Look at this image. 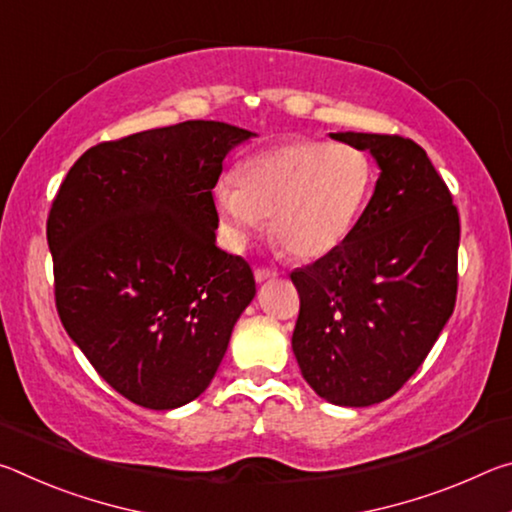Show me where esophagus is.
I'll list each match as a JSON object with an SVG mask.
<instances>
[{"label": "esophagus", "mask_w": 512, "mask_h": 512, "mask_svg": "<svg viewBox=\"0 0 512 512\" xmlns=\"http://www.w3.org/2000/svg\"><path fill=\"white\" fill-rule=\"evenodd\" d=\"M275 275H277L275 268H268V266H257V268H255V280H257V282L273 280Z\"/></svg>", "instance_id": "1"}]
</instances>
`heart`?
<instances>
[{
    "instance_id": "b5f03b06",
    "label": "heart",
    "mask_w": 512,
    "mask_h": 512,
    "mask_svg": "<svg viewBox=\"0 0 512 512\" xmlns=\"http://www.w3.org/2000/svg\"><path fill=\"white\" fill-rule=\"evenodd\" d=\"M232 178L235 187L216 185L214 207L235 244L271 219L282 253L316 259L350 235L368 203L372 164L350 144L293 137L248 155Z\"/></svg>"
}]
</instances>
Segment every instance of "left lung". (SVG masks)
<instances>
[{
  "instance_id": "left-lung-1",
  "label": "left lung",
  "mask_w": 512,
  "mask_h": 512,
  "mask_svg": "<svg viewBox=\"0 0 512 512\" xmlns=\"http://www.w3.org/2000/svg\"><path fill=\"white\" fill-rule=\"evenodd\" d=\"M370 151L379 178L343 244L296 268L293 354L302 377L339 406L393 397L452 316L461 221L420 144L402 135L332 133Z\"/></svg>"
}]
</instances>
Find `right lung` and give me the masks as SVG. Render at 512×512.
<instances>
[{"label": "right lung", "instance_id": "1", "mask_svg": "<svg viewBox=\"0 0 512 512\" xmlns=\"http://www.w3.org/2000/svg\"><path fill=\"white\" fill-rule=\"evenodd\" d=\"M253 135L183 121L85 151L47 216L60 323L94 370L144 409L196 400L255 296L253 268L214 244L212 189Z\"/></svg>", "mask_w": 512, "mask_h": 512}]
</instances>
